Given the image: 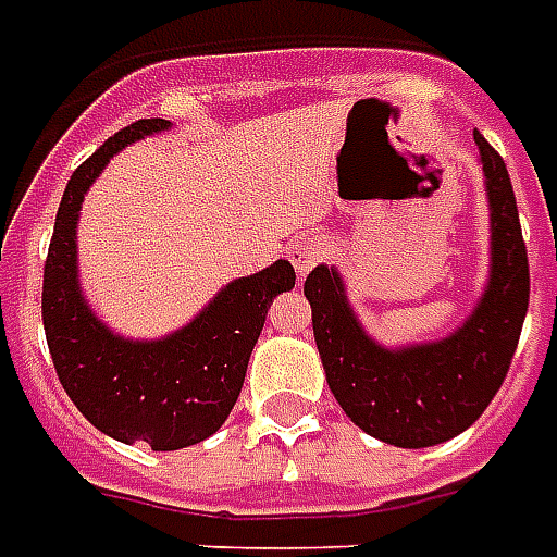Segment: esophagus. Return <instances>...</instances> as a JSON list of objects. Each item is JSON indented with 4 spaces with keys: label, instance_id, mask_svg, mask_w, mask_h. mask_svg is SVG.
Segmentation results:
<instances>
[{
    "label": "esophagus",
    "instance_id": "obj_1",
    "mask_svg": "<svg viewBox=\"0 0 557 557\" xmlns=\"http://www.w3.org/2000/svg\"><path fill=\"white\" fill-rule=\"evenodd\" d=\"M329 255V240L323 234H299L287 246V258L294 261L296 273L308 275Z\"/></svg>",
    "mask_w": 557,
    "mask_h": 557
}]
</instances>
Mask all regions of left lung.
<instances>
[{
	"label": "left lung",
	"mask_w": 557,
	"mask_h": 557,
	"mask_svg": "<svg viewBox=\"0 0 557 557\" xmlns=\"http://www.w3.org/2000/svg\"><path fill=\"white\" fill-rule=\"evenodd\" d=\"M491 208V275L482 299L441 341L387 349L367 332L334 267L305 278L325 382L346 417L375 441L422 449L470 429L508 375L529 311V258L508 166L475 132Z\"/></svg>",
	"instance_id": "left-lung-1"
}]
</instances>
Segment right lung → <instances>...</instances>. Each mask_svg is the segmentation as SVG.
Here are the masks:
<instances>
[{
    "label": "right lung",
    "mask_w": 557,
    "mask_h": 557,
    "mask_svg": "<svg viewBox=\"0 0 557 557\" xmlns=\"http://www.w3.org/2000/svg\"><path fill=\"white\" fill-rule=\"evenodd\" d=\"M170 120H137L108 137L66 184L44 267V329L66 396L96 429L120 443L173 453L202 443L228 420L267 308L296 284L290 261L234 278L178 332L132 341L111 332L78 282V211L104 164Z\"/></svg>",
    "instance_id": "right-lung-1"
}]
</instances>
